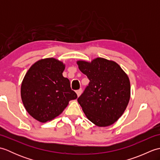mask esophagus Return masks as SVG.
<instances>
[{"mask_svg": "<svg viewBox=\"0 0 160 160\" xmlns=\"http://www.w3.org/2000/svg\"><path fill=\"white\" fill-rule=\"evenodd\" d=\"M82 89H78V90L76 91V93H77L78 97L80 96L81 93H82Z\"/></svg>", "mask_w": 160, "mask_h": 160, "instance_id": "1", "label": "esophagus"}]
</instances>
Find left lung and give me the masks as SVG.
<instances>
[{
	"label": "left lung",
	"mask_w": 160,
	"mask_h": 160,
	"mask_svg": "<svg viewBox=\"0 0 160 160\" xmlns=\"http://www.w3.org/2000/svg\"><path fill=\"white\" fill-rule=\"evenodd\" d=\"M77 64L89 80L78 98L84 114L98 127L113 124L123 114L130 99L127 75L116 62L102 58L91 62L78 61Z\"/></svg>",
	"instance_id": "obj_1"
}]
</instances>
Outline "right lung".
<instances>
[{
	"instance_id": "1",
	"label": "right lung",
	"mask_w": 160,
	"mask_h": 160,
	"mask_svg": "<svg viewBox=\"0 0 160 160\" xmlns=\"http://www.w3.org/2000/svg\"><path fill=\"white\" fill-rule=\"evenodd\" d=\"M64 64L53 58L38 60L30 67L21 85V98L30 115L40 122L52 120L62 113L69 102L78 98L68 78L62 76Z\"/></svg>"
}]
</instances>
